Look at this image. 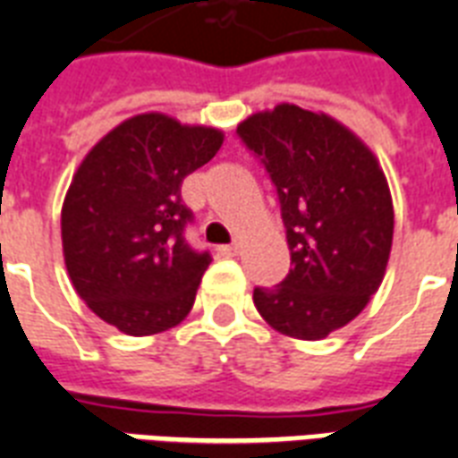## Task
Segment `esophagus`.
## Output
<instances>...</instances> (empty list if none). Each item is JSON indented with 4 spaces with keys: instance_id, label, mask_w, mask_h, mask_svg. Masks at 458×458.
Returning <instances> with one entry per match:
<instances>
[{
    "instance_id": "esophagus-1",
    "label": "esophagus",
    "mask_w": 458,
    "mask_h": 458,
    "mask_svg": "<svg viewBox=\"0 0 458 458\" xmlns=\"http://www.w3.org/2000/svg\"><path fill=\"white\" fill-rule=\"evenodd\" d=\"M237 251H240L237 244H221V247H218V254H221V257H235Z\"/></svg>"
}]
</instances>
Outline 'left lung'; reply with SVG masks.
Listing matches in <instances>:
<instances>
[{"label": "left lung", "mask_w": 458, "mask_h": 458, "mask_svg": "<svg viewBox=\"0 0 458 458\" xmlns=\"http://www.w3.org/2000/svg\"><path fill=\"white\" fill-rule=\"evenodd\" d=\"M278 190L293 268L257 287L261 318L294 340H323L366 309L385 278L392 194L376 154L327 114L278 104L237 125Z\"/></svg>", "instance_id": "8db88e82"}]
</instances>
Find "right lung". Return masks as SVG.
<instances>
[{
	"mask_svg": "<svg viewBox=\"0 0 458 458\" xmlns=\"http://www.w3.org/2000/svg\"><path fill=\"white\" fill-rule=\"evenodd\" d=\"M223 138L218 128L138 114L106 132L73 173L61 207L68 278L121 333H164L192 309L211 257L185 242L192 211L180 187Z\"/></svg>",
	"mask_w": 458,
	"mask_h": 458,
	"instance_id": "1",
	"label": "right lung"
}]
</instances>
